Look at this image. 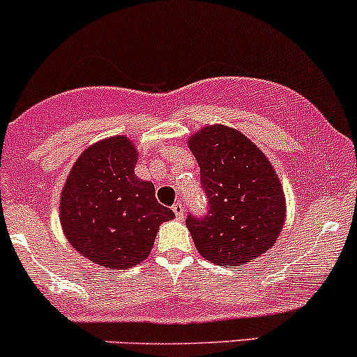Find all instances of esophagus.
Masks as SVG:
<instances>
[{"label": "esophagus", "instance_id": "esophagus-1", "mask_svg": "<svg viewBox=\"0 0 357 357\" xmlns=\"http://www.w3.org/2000/svg\"><path fill=\"white\" fill-rule=\"evenodd\" d=\"M172 211H174V214L177 215L178 219H182L183 214H185V206H183L182 202H175L174 206H172Z\"/></svg>", "mask_w": 357, "mask_h": 357}]
</instances>
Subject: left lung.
<instances>
[{
  "instance_id": "left-lung-1",
  "label": "left lung",
  "mask_w": 357,
  "mask_h": 357,
  "mask_svg": "<svg viewBox=\"0 0 357 357\" xmlns=\"http://www.w3.org/2000/svg\"><path fill=\"white\" fill-rule=\"evenodd\" d=\"M189 148L200 167L209 212L187 215L202 258L238 268L266 253L285 222V195L273 165L238 130L204 126Z\"/></svg>"
}]
</instances>
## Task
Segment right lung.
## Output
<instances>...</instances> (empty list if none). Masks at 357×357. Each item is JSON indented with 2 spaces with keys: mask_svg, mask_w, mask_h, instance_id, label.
Returning a JSON list of instances; mask_svg holds the SVG:
<instances>
[{
  "mask_svg": "<svg viewBox=\"0 0 357 357\" xmlns=\"http://www.w3.org/2000/svg\"><path fill=\"white\" fill-rule=\"evenodd\" d=\"M136 157L128 136L94 143L74 163L60 195V224L72 248L109 270L142 263L160 224L175 218L155 199L153 183L135 175Z\"/></svg>",
  "mask_w": 357,
  "mask_h": 357,
  "instance_id": "right-lung-1",
  "label": "right lung"
}]
</instances>
